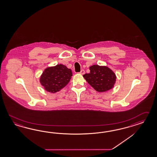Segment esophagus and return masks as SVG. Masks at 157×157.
<instances>
[{
	"mask_svg": "<svg viewBox=\"0 0 157 157\" xmlns=\"http://www.w3.org/2000/svg\"><path fill=\"white\" fill-rule=\"evenodd\" d=\"M84 73H85V71H84V70H82L80 71V72L79 73V74H81V75H83Z\"/></svg>",
	"mask_w": 157,
	"mask_h": 157,
	"instance_id": "1",
	"label": "esophagus"
}]
</instances>
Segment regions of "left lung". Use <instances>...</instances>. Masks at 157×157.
<instances>
[{"mask_svg": "<svg viewBox=\"0 0 157 157\" xmlns=\"http://www.w3.org/2000/svg\"><path fill=\"white\" fill-rule=\"evenodd\" d=\"M90 72L85 74L83 77L92 88L99 92H106L113 88L116 81V75L106 66L94 65L90 67Z\"/></svg>", "mask_w": 157, "mask_h": 157, "instance_id": "8db88e82", "label": "left lung"}]
</instances>
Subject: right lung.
<instances>
[{
    "label": "right lung",
    "mask_w": 157,
    "mask_h": 157,
    "mask_svg": "<svg viewBox=\"0 0 157 157\" xmlns=\"http://www.w3.org/2000/svg\"><path fill=\"white\" fill-rule=\"evenodd\" d=\"M73 76L71 70L65 65L58 64L48 67L40 77V82L48 92H59L69 83Z\"/></svg>",
    "instance_id": "1"
}]
</instances>
